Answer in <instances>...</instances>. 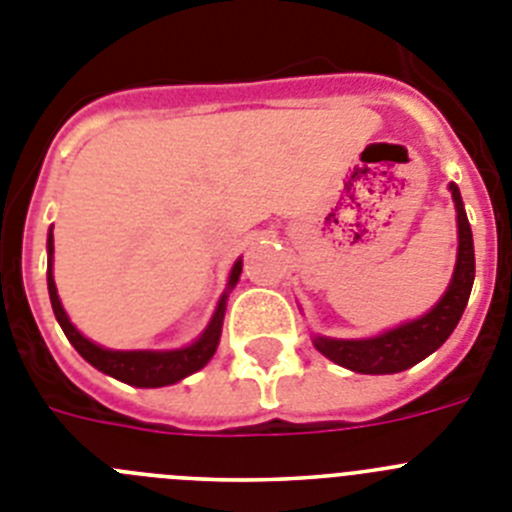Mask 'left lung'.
<instances>
[{
  "mask_svg": "<svg viewBox=\"0 0 512 512\" xmlns=\"http://www.w3.org/2000/svg\"><path fill=\"white\" fill-rule=\"evenodd\" d=\"M451 197L456 205V223H459V253L456 269L446 295L441 297L431 312L423 318L405 323L395 330H387L377 338L366 341H336V338H315V348L330 361L346 366L359 374H395L405 372L425 356H431L443 341L454 333L456 323L464 315L474 284V243L467 212L456 184H451Z\"/></svg>",
  "mask_w": 512,
  "mask_h": 512,
  "instance_id": "1",
  "label": "left lung"
}]
</instances>
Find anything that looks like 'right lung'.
Returning a JSON list of instances; mask_svg holds the SVG:
<instances>
[{
    "instance_id": "obj_1",
    "label": "right lung",
    "mask_w": 512,
    "mask_h": 512,
    "mask_svg": "<svg viewBox=\"0 0 512 512\" xmlns=\"http://www.w3.org/2000/svg\"><path fill=\"white\" fill-rule=\"evenodd\" d=\"M51 259H53V230L48 233V295H51L53 312H56L58 325L63 328L66 338L71 341V346L79 351L94 369L110 374V377L120 379L125 384H133V387H164V384H174L179 379L189 377V374L200 372L202 366L212 359L215 354L217 341H220V330H223V315H225V295L217 305L215 315H212L210 325L200 336V341H194L192 346L179 348V351H110V348H102L97 343L87 341L81 336L79 330L71 325L69 315L61 307L58 300L56 282H53L51 274ZM243 264L235 261L233 271H230L228 287H233L241 277Z\"/></svg>"
}]
</instances>
